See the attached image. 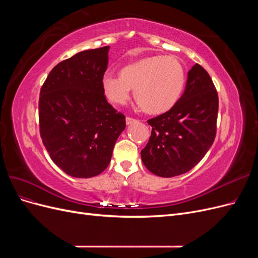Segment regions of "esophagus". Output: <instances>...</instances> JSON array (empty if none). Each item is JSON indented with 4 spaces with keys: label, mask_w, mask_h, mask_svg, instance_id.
<instances>
[{
    "label": "esophagus",
    "mask_w": 258,
    "mask_h": 258,
    "mask_svg": "<svg viewBox=\"0 0 258 258\" xmlns=\"http://www.w3.org/2000/svg\"><path fill=\"white\" fill-rule=\"evenodd\" d=\"M137 121V119H135V118H131V117H127L126 118V123H127V126H129V124H131V123H135Z\"/></svg>",
    "instance_id": "34e87169"
}]
</instances>
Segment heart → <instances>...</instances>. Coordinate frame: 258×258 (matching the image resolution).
I'll return each instance as SVG.
<instances>
[{
	"label": "heart",
	"instance_id": "b5f03b06",
	"mask_svg": "<svg viewBox=\"0 0 258 258\" xmlns=\"http://www.w3.org/2000/svg\"><path fill=\"white\" fill-rule=\"evenodd\" d=\"M185 71L177 59L167 56L144 58L121 69L119 76L105 74L102 88L107 99L122 105L135 90L137 102L148 114L172 108L184 89Z\"/></svg>",
	"mask_w": 258,
	"mask_h": 258
}]
</instances>
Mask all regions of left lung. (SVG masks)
<instances>
[{
  "label": "left lung",
  "instance_id": "left-lung-1",
  "mask_svg": "<svg viewBox=\"0 0 258 258\" xmlns=\"http://www.w3.org/2000/svg\"><path fill=\"white\" fill-rule=\"evenodd\" d=\"M217 112L214 84L206 70L196 63L187 74L184 93L176 104L147 120L152 134L141 151L144 166L162 177L188 172L214 142Z\"/></svg>",
  "mask_w": 258,
  "mask_h": 258
}]
</instances>
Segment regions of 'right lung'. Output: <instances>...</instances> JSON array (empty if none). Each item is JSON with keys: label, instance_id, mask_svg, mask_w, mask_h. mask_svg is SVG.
I'll list each match as a JSON object with an SVG mask.
<instances>
[{"label": "right lung", "instance_id": "1", "mask_svg": "<svg viewBox=\"0 0 258 258\" xmlns=\"http://www.w3.org/2000/svg\"><path fill=\"white\" fill-rule=\"evenodd\" d=\"M110 46L84 50L60 62L40 93L38 118L51 160L73 177L96 176L107 168L126 119L107 102L102 79Z\"/></svg>", "mask_w": 258, "mask_h": 258}]
</instances>
